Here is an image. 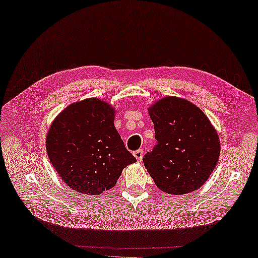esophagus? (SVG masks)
<instances>
[{"instance_id": "obj_1", "label": "esophagus", "mask_w": 258, "mask_h": 258, "mask_svg": "<svg viewBox=\"0 0 258 258\" xmlns=\"http://www.w3.org/2000/svg\"><path fill=\"white\" fill-rule=\"evenodd\" d=\"M134 155H135V158L137 159L138 162H141V160H142V158H143V150L140 149V150L135 151Z\"/></svg>"}]
</instances>
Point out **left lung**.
<instances>
[{
  "mask_svg": "<svg viewBox=\"0 0 258 258\" xmlns=\"http://www.w3.org/2000/svg\"><path fill=\"white\" fill-rule=\"evenodd\" d=\"M158 141L143 158L144 166L162 191L183 195L209 178L220 156L217 130L189 100L166 96L149 107Z\"/></svg>",
  "mask_w": 258,
  "mask_h": 258,
  "instance_id": "8db88e82",
  "label": "left lung"
}]
</instances>
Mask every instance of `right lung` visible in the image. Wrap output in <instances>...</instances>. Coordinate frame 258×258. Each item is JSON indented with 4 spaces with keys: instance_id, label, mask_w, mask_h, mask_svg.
Wrapping results in <instances>:
<instances>
[{
    "instance_id": "add662e5",
    "label": "right lung",
    "mask_w": 258,
    "mask_h": 258,
    "mask_svg": "<svg viewBox=\"0 0 258 258\" xmlns=\"http://www.w3.org/2000/svg\"><path fill=\"white\" fill-rule=\"evenodd\" d=\"M115 108L92 97L69 105L48 130L46 149L61 179L73 190L100 195L137 160L115 128Z\"/></svg>"
}]
</instances>
